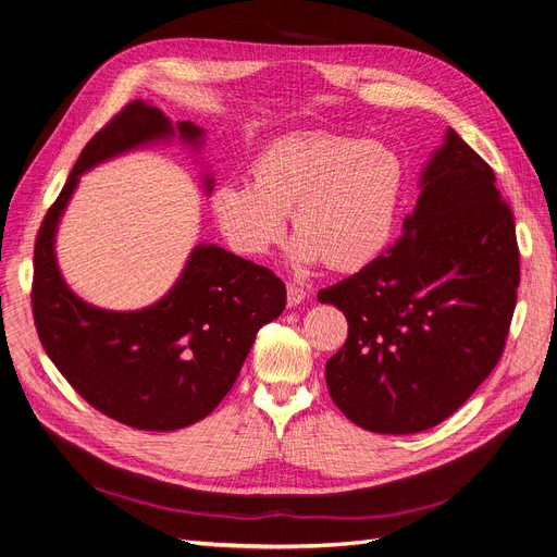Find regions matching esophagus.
I'll return each mask as SVG.
<instances>
[{
	"label": "esophagus",
	"instance_id": "1",
	"mask_svg": "<svg viewBox=\"0 0 557 557\" xmlns=\"http://www.w3.org/2000/svg\"><path fill=\"white\" fill-rule=\"evenodd\" d=\"M308 297V293L304 290V287L301 285H297V283H290V285H287V306H299L304 299Z\"/></svg>",
	"mask_w": 557,
	"mask_h": 557
}]
</instances>
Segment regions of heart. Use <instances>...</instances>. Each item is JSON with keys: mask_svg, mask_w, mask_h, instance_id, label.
Here are the masks:
<instances>
[{"mask_svg": "<svg viewBox=\"0 0 557 557\" xmlns=\"http://www.w3.org/2000/svg\"><path fill=\"white\" fill-rule=\"evenodd\" d=\"M403 187V160L388 146L301 129L260 148L249 181L214 187L210 212L228 247L244 258L270 251L290 212L299 264L356 272L388 247Z\"/></svg>", "mask_w": 557, "mask_h": 557, "instance_id": "heart-1", "label": "heart"}]
</instances>
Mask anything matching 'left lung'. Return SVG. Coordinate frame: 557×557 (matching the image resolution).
<instances>
[{
  "label": "left lung",
  "mask_w": 557,
  "mask_h": 557,
  "mask_svg": "<svg viewBox=\"0 0 557 557\" xmlns=\"http://www.w3.org/2000/svg\"><path fill=\"white\" fill-rule=\"evenodd\" d=\"M521 281L515 216L496 175L455 129L405 233L318 293L349 331L326 361L338 409L368 432L416 434L453 416L503 356Z\"/></svg>",
  "instance_id": "8db88e82"
}]
</instances>
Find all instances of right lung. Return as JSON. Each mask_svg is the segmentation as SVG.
Segmentation results:
<instances>
[{"label":"right lung","mask_w":557,"mask_h":557,"mask_svg":"<svg viewBox=\"0 0 557 557\" xmlns=\"http://www.w3.org/2000/svg\"><path fill=\"white\" fill-rule=\"evenodd\" d=\"M177 132L194 141L203 129L187 121ZM169 135L171 123L158 107L127 102L84 146L34 247L32 310L42 349L88 405L146 432L181 430L206 418L233 388L260 326L285 308V285L272 270L214 244L196 247L173 290L135 313L88 306L63 283L54 231L77 175Z\"/></svg>","instance_id":"obj_1"}]
</instances>
